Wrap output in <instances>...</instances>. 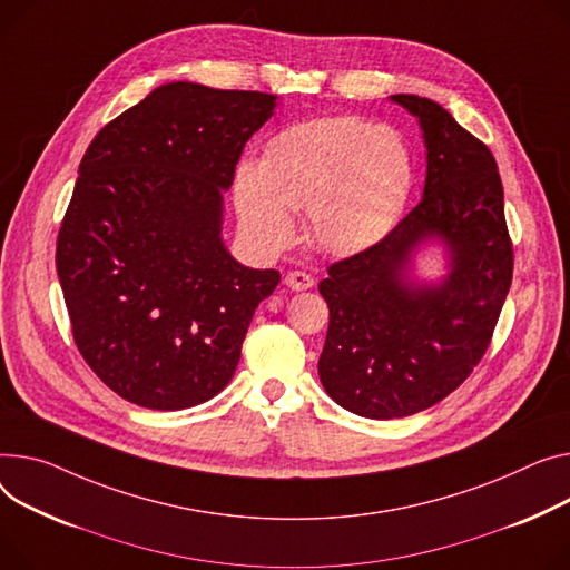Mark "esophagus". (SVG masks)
<instances>
[{"label":"esophagus","mask_w":570,"mask_h":570,"mask_svg":"<svg viewBox=\"0 0 570 570\" xmlns=\"http://www.w3.org/2000/svg\"><path fill=\"white\" fill-rule=\"evenodd\" d=\"M284 282H286V286L293 288V291H307V288L314 286V277L307 275L305 271H291Z\"/></svg>","instance_id":"obj_1"}]
</instances>
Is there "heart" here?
I'll return each instance as SVG.
<instances>
[{"mask_svg":"<svg viewBox=\"0 0 570 570\" xmlns=\"http://www.w3.org/2000/svg\"><path fill=\"white\" fill-rule=\"evenodd\" d=\"M414 185V156L390 126L323 117L288 126L263 148L258 165L236 171V208L263 247L293 236L288 210H307L309 238L330 254H355L381 240Z\"/></svg>","mask_w":570,"mask_h":570,"instance_id":"b5f03b06","label":"heart"}]
</instances>
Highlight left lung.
Segmentation results:
<instances>
[{
    "instance_id": "1",
    "label": "left lung",
    "mask_w": 570,
    "mask_h": 570,
    "mask_svg": "<svg viewBox=\"0 0 570 570\" xmlns=\"http://www.w3.org/2000/svg\"><path fill=\"white\" fill-rule=\"evenodd\" d=\"M426 139L424 197L375 245L336 261L318 284L330 307L318 375L368 420L422 412L459 390L485 355L513 279L504 189L490 148L435 100L392 96ZM438 235L452 273L433 289L402 284L409 252Z\"/></svg>"
}]
</instances>
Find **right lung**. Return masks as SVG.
Segmentation results:
<instances>
[{
	"mask_svg": "<svg viewBox=\"0 0 570 570\" xmlns=\"http://www.w3.org/2000/svg\"><path fill=\"white\" fill-rule=\"evenodd\" d=\"M275 96L171 82L89 144L57 236L75 346L100 381L148 410L229 385L258 302L279 284L219 238L222 189Z\"/></svg>",
	"mask_w": 570,
	"mask_h": 570,
	"instance_id": "1",
	"label": "right lung"
}]
</instances>
